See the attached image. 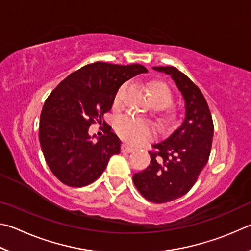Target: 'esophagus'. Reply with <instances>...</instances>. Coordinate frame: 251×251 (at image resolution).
I'll list each match as a JSON object with an SVG mask.
<instances>
[{
  "mask_svg": "<svg viewBox=\"0 0 251 251\" xmlns=\"http://www.w3.org/2000/svg\"><path fill=\"white\" fill-rule=\"evenodd\" d=\"M122 152L123 153H131V152H133L134 151V149L133 148H131L130 146H128V144H126V143H123L122 144Z\"/></svg>",
  "mask_w": 251,
  "mask_h": 251,
  "instance_id": "esophagus-1",
  "label": "esophagus"
}]
</instances>
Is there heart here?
Listing matches in <instances>:
<instances>
[{
    "label": "heart",
    "mask_w": 251,
    "mask_h": 251,
    "mask_svg": "<svg viewBox=\"0 0 251 251\" xmlns=\"http://www.w3.org/2000/svg\"><path fill=\"white\" fill-rule=\"evenodd\" d=\"M147 88L152 102L155 104L154 111L160 122L170 125L176 121L178 112L177 109L172 103H170L172 101L173 94L169 86L163 81H151L148 83ZM123 90H125V87L120 88L114 97V107H120ZM114 130L119 137L132 146L147 142L153 134L150 123L131 116L119 118L114 126Z\"/></svg>",
    "instance_id": "obj_1"
}]
</instances>
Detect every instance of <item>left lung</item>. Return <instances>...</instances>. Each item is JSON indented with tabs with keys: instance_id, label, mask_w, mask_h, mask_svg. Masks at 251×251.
<instances>
[{
	"instance_id": "obj_1",
	"label": "left lung",
	"mask_w": 251,
	"mask_h": 251,
	"mask_svg": "<svg viewBox=\"0 0 251 251\" xmlns=\"http://www.w3.org/2000/svg\"><path fill=\"white\" fill-rule=\"evenodd\" d=\"M171 75L185 100V118L163 142L153 146L150 165L133 175V183L148 201L163 204L185 195L208 161L214 123L207 101L185 74L172 66L153 67Z\"/></svg>"
}]
</instances>
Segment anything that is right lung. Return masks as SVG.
I'll list each match as a JSON object with an SVG mask.
<instances>
[{
  "instance_id": "add662e5",
  "label": "right lung",
  "mask_w": 251,
  "mask_h": 251,
  "mask_svg": "<svg viewBox=\"0 0 251 251\" xmlns=\"http://www.w3.org/2000/svg\"><path fill=\"white\" fill-rule=\"evenodd\" d=\"M142 73L148 69L139 64L97 61L70 74L47 97L39 120V142L48 168L65 185L94 183L110 157L120 153V139L103 114L111 110L122 83ZM94 123H104V134L97 143L87 133Z\"/></svg>"
}]
</instances>
